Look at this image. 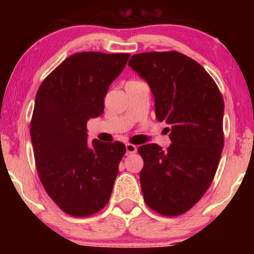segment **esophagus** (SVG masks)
<instances>
[{
	"mask_svg": "<svg viewBox=\"0 0 254 254\" xmlns=\"http://www.w3.org/2000/svg\"><path fill=\"white\" fill-rule=\"evenodd\" d=\"M136 150H137L136 145L130 144V143H127V144H126V154H127V155L135 154V152H136Z\"/></svg>",
	"mask_w": 254,
	"mask_h": 254,
	"instance_id": "esophagus-1",
	"label": "esophagus"
}]
</instances>
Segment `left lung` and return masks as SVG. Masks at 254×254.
Listing matches in <instances>:
<instances>
[{"mask_svg": "<svg viewBox=\"0 0 254 254\" xmlns=\"http://www.w3.org/2000/svg\"><path fill=\"white\" fill-rule=\"evenodd\" d=\"M128 65L150 86L155 113L170 131L168 150L156 143L138 147L145 203L165 216H178L199 201L220 162L224 103L201 64L178 52L133 55Z\"/></svg>", "mask_w": 254, "mask_h": 254, "instance_id": "1", "label": "left lung"}]
</instances>
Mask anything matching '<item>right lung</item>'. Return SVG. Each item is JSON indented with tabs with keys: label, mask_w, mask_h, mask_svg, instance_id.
Listing matches in <instances>:
<instances>
[{
	"label": "right lung",
	"mask_w": 254,
	"mask_h": 254,
	"mask_svg": "<svg viewBox=\"0 0 254 254\" xmlns=\"http://www.w3.org/2000/svg\"><path fill=\"white\" fill-rule=\"evenodd\" d=\"M129 57L74 54L37 92L30 134L38 175L51 199L71 216H90L110 200L126 147L121 142L90 143L86 123L103 114L107 90Z\"/></svg>",
	"instance_id": "1"
}]
</instances>
